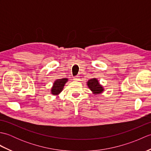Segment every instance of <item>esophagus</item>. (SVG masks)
<instances>
[{
    "mask_svg": "<svg viewBox=\"0 0 151 151\" xmlns=\"http://www.w3.org/2000/svg\"><path fill=\"white\" fill-rule=\"evenodd\" d=\"M73 79H74V81H79V79H80V78H79V76H75V77L73 78Z\"/></svg>",
    "mask_w": 151,
    "mask_h": 151,
    "instance_id": "34e87169",
    "label": "esophagus"
}]
</instances>
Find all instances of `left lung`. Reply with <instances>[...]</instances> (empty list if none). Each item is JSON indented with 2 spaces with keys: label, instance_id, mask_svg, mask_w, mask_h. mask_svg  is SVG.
<instances>
[{
  "label": "left lung",
  "instance_id": "8db88e82",
  "mask_svg": "<svg viewBox=\"0 0 151 151\" xmlns=\"http://www.w3.org/2000/svg\"><path fill=\"white\" fill-rule=\"evenodd\" d=\"M87 85L93 93L95 95L101 94L104 90L103 86L100 84L98 80L95 78L89 80L87 82Z\"/></svg>",
  "mask_w": 151,
  "mask_h": 151
}]
</instances>
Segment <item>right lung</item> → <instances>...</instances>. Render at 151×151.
I'll list each match as a JSON object with an SVG mask.
<instances>
[{"instance_id":"obj_1","label":"right lung","mask_w":151,"mask_h":151,"mask_svg":"<svg viewBox=\"0 0 151 151\" xmlns=\"http://www.w3.org/2000/svg\"><path fill=\"white\" fill-rule=\"evenodd\" d=\"M67 81H68V78H67L56 80L53 83L52 88H51V93L53 95H59L62 91L64 86H65Z\"/></svg>"}]
</instances>
